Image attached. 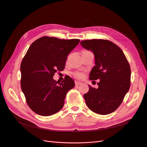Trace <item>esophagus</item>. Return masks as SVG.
Listing matches in <instances>:
<instances>
[{
  "label": "esophagus",
  "instance_id": "obj_1",
  "mask_svg": "<svg viewBox=\"0 0 147 147\" xmlns=\"http://www.w3.org/2000/svg\"><path fill=\"white\" fill-rule=\"evenodd\" d=\"M82 84L81 82H75V86H78L80 85V84Z\"/></svg>",
  "mask_w": 147,
  "mask_h": 147
}]
</instances>
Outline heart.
Instances as JSON below:
<instances>
[{"instance_id":"heart-1","label":"heart","mask_w":147,"mask_h":147,"mask_svg":"<svg viewBox=\"0 0 147 147\" xmlns=\"http://www.w3.org/2000/svg\"><path fill=\"white\" fill-rule=\"evenodd\" d=\"M75 76L77 78H79V79H81L83 77V74H82V73H75Z\"/></svg>"}]
</instances>
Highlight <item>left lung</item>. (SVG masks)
<instances>
[{
    "label": "left lung",
    "instance_id": "left-lung-1",
    "mask_svg": "<svg viewBox=\"0 0 147 147\" xmlns=\"http://www.w3.org/2000/svg\"><path fill=\"white\" fill-rule=\"evenodd\" d=\"M80 45L94 55L95 65L90 80H100L98 88L90 86L83 95L86 105L100 115L112 113L121 105L130 88L131 72L126 57L121 48L107 40H86Z\"/></svg>",
    "mask_w": 147,
    "mask_h": 147
}]
</instances>
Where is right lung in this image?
I'll use <instances>...</instances> for the list:
<instances>
[{"instance_id":"add662e5","label":"right lung","mask_w":147,"mask_h":147,"mask_svg":"<svg viewBox=\"0 0 147 147\" xmlns=\"http://www.w3.org/2000/svg\"><path fill=\"white\" fill-rule=\"evenodd\" d=\"M79 39L42 37L31 44L21 64V86L30 109L41 116H50L63 107L67 92L75 86L66 76L61 83L53 79L63 70L67 55Z\"/></svg>"}]
</instances>
